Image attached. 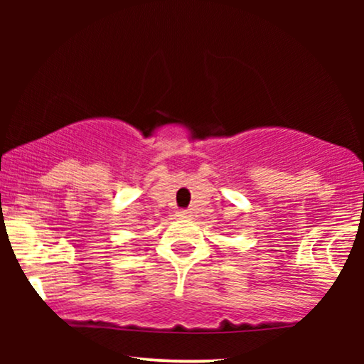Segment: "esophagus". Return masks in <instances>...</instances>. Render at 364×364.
<instances>
[{"instance_id": "1", "label": "esophagus", "mask_w": 364, "mask_h": 364, "mask_svg": "<svg viewBox=\"0 0 364 364\" xmlns=\"http://www.w3.org/2000/svg\"><path fill=\"white\" fill-rule=\"evenodd\" d=\"M178 217L188 218V217H192V215H191V212H188V210H181V212H178Z\"/></svg>"}]
</instances>
